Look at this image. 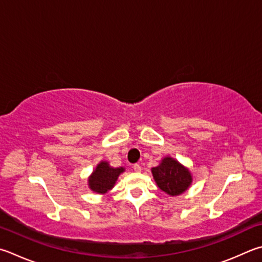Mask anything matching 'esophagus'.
<instances>
[{
	"label": "esophagus",
	"mask_w": 262,
	"mask_h": 262,
	"mask_svg": "<svg viewBox=\"0 0 262 262\" xmlns=\"http://www.w3.org/2000/svg\"><path fill=\"white\" fill-rule=\"evenodd\" d=\"M133 169H134L136 173H140L141 170H142V167H141V166H140L139 164H135L134 166H133Z\"/></svg>",
	"instance_id": "esophagus-1"
}]
</instances>
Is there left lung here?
<instances>
[{"instance_id": "obj_1", "label": "left lung", "mask_w": 262, "mask_h": 262, "mask_svg": "<svg viewBox=\"0 0 262 262\" xmlns=\"http://www.w3.org/2000/svg\"><path fill=\"white\" fill-rule=\"evenodd\" d=\"M152 177L158 188L168 196H180L192 183V175L188 167L173 157H164L158 166L151 168Z\"/></svg>"}]
</instances>
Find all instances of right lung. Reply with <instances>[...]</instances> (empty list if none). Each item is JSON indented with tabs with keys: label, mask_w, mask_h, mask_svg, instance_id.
I'll return each instance as SVG.
<instances>
[{
	"label": "right lung",
	"mask_w": 262,
	"mask_h": 262,
	"mask_svg": "<svg viewBox=\"0 0 262 262\" xmlns=\"http://www.w3.org/2000/svg\"><path fill=\"white\" fill-rule=\"evenodd\" d=\"M125 172L123 167H112L108 161L102 160L88 178V187L93 192L105 194L113 189L119 175Z\"/></svg>",
	"instance_id": "1"
}]
</instances>
